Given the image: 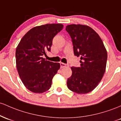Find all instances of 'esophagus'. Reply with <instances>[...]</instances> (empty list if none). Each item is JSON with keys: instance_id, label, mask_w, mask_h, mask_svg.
<instances>
[{"instance_id": "34e87169", "label": "esophagus", "mask_w": 121, "mask_h": 121, "mask_svg": "<svg viewBox=\"0 0 121 121\" xmlns=\"http://www.w3.org/2000/svg\"><path fill=\"white\" fill-rule=\"evenodd\" d=\"M60 67L61 68H63V67H68V66H69V65H67V64H65V63H62V62H60Z\"/></svg>"}]
</instances>
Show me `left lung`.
<instances>
[{
    "label": "left lung",
    "mask_w": 121,
    "mask_h": 121,
    "mask_svg": "<svg viewBox=\"0 0 121 121\" xmlns=\"http://www.w3.org/2000/svg\"><path fill=\"white\" fill-rule=\"evenodd\" d=\"M66 30L71 38L74 55L81 57V66L71 67L72 75L67 79V87L79 94L90 93L104 77L108 59L106 49L99 35L88 26L70 24Z\"/></svg>",
    "instance_id": "obj_1"
}]
</instances>
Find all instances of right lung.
Segmentation results:
<instances>
[{"instance_id":"add662e5","label":"right lung","mask_w":121,"mask_h":121,"mask_svg":"<svg viewBox=\"0 0 121 121\" xmlns=\"http://www.w3.org/2000/svg\"><path fill=\"white\" fill-rule=\"evenodd\" d=\"M62 24H46L31 28L20 40L16 49L17 72L24 86L31 92L43 93L49 90L60 63L45 60L52 39L63 29Z\"/></svg>"}]
</instances>
